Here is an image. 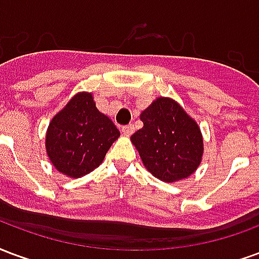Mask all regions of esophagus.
Wrapping results in <instances>:
<instances>
[{"instance_id":"34e87169","label":"esophagus","mask_w":259,"mask_h":259,"mask_svg":"<svg viewBox=\"0 0 259 259\" xmlns=\"http://www.w3.org/2000/svg\"><path fill=\"white\" fill-rule=\"evenodd\" d=\"M121 131L124 135L130 137V135H132V132H134V125H132V124H130V125H124V127L121 128Z\"/></svg>"}]
</instances>
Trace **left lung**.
<instances>
[{
    "instance_id": "obj_1",
    "label": "left lung",
    "mask_w": 259,
    "mask_h": 259,
    "mask_svg": "<svg viewBox=\"0 0 259 259\" xmlns=\"http://www.w3.org/2000/svg\"><path fill=\"white\" fill-rule=\"evenodd\" d=\"M141 120L143 127L131 142L149 172L168 184L190 177L204 152L197 122L178 102L164 96L141 113Z\"/></svg>"
}]
</instances>
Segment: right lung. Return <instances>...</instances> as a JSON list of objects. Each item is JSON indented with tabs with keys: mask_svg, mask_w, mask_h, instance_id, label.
Returning a JSON list of instances; mask_svg holds the SVG:
<instances>
[{
	"mask_svg": "<svg viewBox=\"0 0 259 259\" xmlns=\"http://www.w3.org/2000/svg\"><path fill=\"white\" fill-rule=\"evenodd\" d=\"M120 131L98 110L91 92L75 94L51 120L45 149L51 163L70 178H81L99 167Z\"/></svg>",
	"mask_w": 259,
	"mask_h": 259,
	"instance_id": "add662e5",
	"label": "right lung"
}]
</instances>
